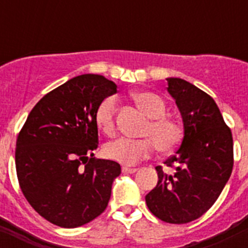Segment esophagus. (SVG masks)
<instances>
[{"mask_svg":"<svg viewBox=\"0 0 248 248\" xmlns=\"http://www.w3.org/2000/svg\"><path fill=\"white\" fill-rule=\"evenodd\" d=\"M122 171L124 172V174H134V172L137 171V169H135V168H126V166H124V168H122Z\"/></svg>","mask_w":248,"mask_h":248,"instance_id":"esophagus-1","label":"esophagus"}]
</instances>
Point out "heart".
I'll list each match as a JSON object with an SVG mask.
<instances>
[{
    "mask_svg": "<svg viewBox=\"0 0 248 248\" xmlns=\"http://www.w3.org/2000/svg\"><path fill=\"white\" fill-rule=\"evenodd\" d=\"M133 98L146 117L150 118L143 133L146 138L130 139L122 137L110 140L103 146L105 157L123 165H134L148 159L156 146L161 153H170L179 146L183 139L181 125L174 119L165 117V103L159 95L150 92H138L133 94ZM117 105L118 98L109 95L95 109V124L105 134L110 135L114 133Z\"/></svg>",
    "mask_w": 248,
    "mask_h": 248,
    "instance_id": "obj_1",
    "label": "heart"
}]
</instances>
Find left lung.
<instances>
[{
    "mask_svg": "<svg viewBox=\"0 0 248 248\" xmlns=\"http://www.w3.org/2000/svg\"><path fill=\"white\" fill-rule=\"evenodd\" d=\"M169 94L183 118L180 148L165 161L174 174L156 166V186L145 196L157 218L186 223L202 216L217 200L233 166V144L217 104L209 94L181 78H166Z\"/></svg>",
    "mask_w": 248,
    "mask_h": 248,
    "instance_id": "1",
    "label": "left lung"
}]
</instances>
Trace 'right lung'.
Masks as SVG:
<instances>
[{"label": "right lung", "instance_id": "right-lung-1", "mask_svg": "<svg viewBox=\"0 0 248 248\" xmlns=\"http://www.w3.org/2000/svg\"><path fill=\"white\" fill-rule=\"evenodd\" d=\"M117 93L99 74L74 77L31 110L16 143V170L31 206L57 226L91 222L108 206L120 165L95 159L98 104Z\"/></svg>", "mask_w": 248, "mask_h": 248}]
</instances>
